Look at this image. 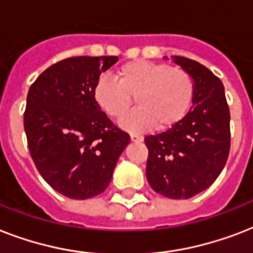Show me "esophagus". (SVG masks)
Instances as JSON below:
<instances>
[{
    "label": "esophagus",
    "instance_id": "1",
    "mask_svg": "<svg viewBox=\"0 0 253 253\" xmlns=\"http://www.w3.org/2000/svg\"><path fill=\"white\" fill-rule=\"evenodd\" d=\"M131 142L134 143H142L143 142V138L142 136H139V135H135V134H131Z\"/></svg>",
    "mask_w": 253,
    "mask_h": 253
}]
</instances>
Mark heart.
<instances>
[{"label": "heart", "mask_w": 253, "mask_h": 253, "mask_svg": "<svg viewBox=\"0 0 253 253\" xmlns=\"http://www.w3.org/2000/svg\"><path fill=\"white\" fill-rule=\"evenodd\" d=\"M117 81L106 76L95 83V102L109 117L122 118L132 105L138 109L121 125L130 131L156 127L164 131L177 126L188 114L194 98V81L185 69L164 63L134 60L117 71Z\"/></svg>", "instance_id": "b5f03b06"}]
</instances>
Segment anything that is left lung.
<instances>
[{"label": "left lung", "instance_id": "8db88e82", "mask_svg": "<svg viewBox=\"0 0 253 253\" xmlns=\"http://www.w3.org/2000/svg\"><path fill=\"white\" fill-rule=\"evenodd\" d=\"M167 59V57H166ZM193 77V106L177 126L144 139L146 174L155 192L188 200L219 176L230 152V110L222 81L198 61L173 56Z\"/></svg>", "mask_w": 253, "mask_h": 253}]
</instances>
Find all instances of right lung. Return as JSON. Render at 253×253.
<instances>
[{"label": "right lung", "mask_w": 253, "mask_h": 253, "mask_svg": "<svg viewBox=\"0 0 253 253\" xmlns=\"http://www.w3.org/2000/svg\"><path fill=\"white\" fill-rule=\"evenodd\" d=\"M117 61L69 57L45 69L27 93L23 125L30 155L47 184L72 200L102 193L130 143L93 94L99 75Z\"/></svg>", "instance_id": "add662e5"}]
</instances>
